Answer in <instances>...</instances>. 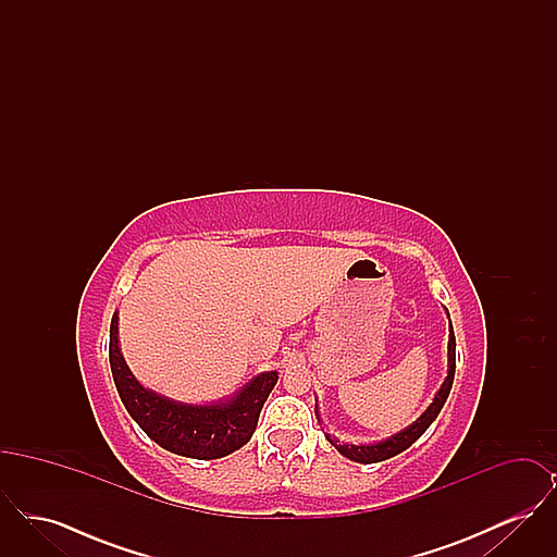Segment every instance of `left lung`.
I'll return each instance as SVG.
<instances>
[{"label": "left lung", "mask_w": 557, "mask_h": 557, "mask_svg": "<svg viewBox=\"0 0 557 557\" xmlns=\"http://www.w3.org/2000/svg\"><path fill=\"white\" fill-rule=\"evenodd\" d=\"M449 315V313H447ZM453 377H455V334H453V325H450L449 319V345H447V377L445 382L441 384V388L436 391V395L432 398V403L425 407L424 413L413 422V424L403 428L397 434L384 438V441H377V443H370V445H348V443H341L336 436L332 434H325V438L338 449L341 455L348 457L350 461H357V463H377V461H384V459H391L398 453H403L405 449H409L425 430L430 428V424L436 420V416L441 413L443 405L447 403L449 397L450 386H453ZM315 416L319 420V409L315 405ZM321 424V420H319Z\"/></svg>", "instance_id": "left-lung-1"}]
</instances>
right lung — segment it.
<instances>
[{"label": "right lung", "mask_w": 557, "mask_h": 557, "mask_svg": "<svg viewBox=\"0 0 557 557\" xmlns=\"http://www.w3.org/2000/svg\"><path fill=\"white\" fill-rule=\"evenodd\" d=\"M108 357L119 397L137 425L162 449L191 459H219L244 447L280 377L275 370L257 373L230 397L200 405L159 395L133 375L121 352L119 311L110 321Z\"/></svg>", "instance_id": "add662e5"}]
</instances>
